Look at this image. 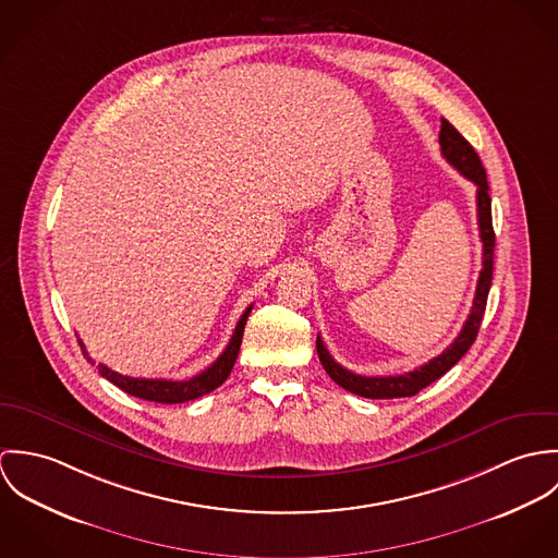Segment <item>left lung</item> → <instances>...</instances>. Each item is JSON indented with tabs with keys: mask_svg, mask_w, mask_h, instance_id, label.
<instances>
[{
	"mask_svg": "<svg viewBox=\"0 0 558 558\" xmlns=\"http://www.w3.org/2000/svg\"><path fill=\"white\" fill-rule=\"evenodd\" d=\"M440 153L449 160L462 175H466L471 182L477 184V221L478 236L483 242V268L478 272L477 292L473 301L471 316L464 322V328L460 330L458 339L438 356H434L429 363L421 365L418 369H412L401 376H361L345 367H341L330 352L326 350L322 337L316 339L319 363L326 369V374L345 391L367 399H393L410 398L416 396L427 385L436 383L442 374H447L473 345L477 339L478 326L485 314V303L492 286V270H494V228H492V199H489V186L485 178L483 162L478 159L475 148L458 133V129L442 120L440 126Z\"/></svg>",
	"mask_w": 558,
	"mask_h": 558,
	"instance_id": "obj_1",
	"label": "left lung"
}]
</instances>
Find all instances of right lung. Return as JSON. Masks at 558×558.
<instances>
[{
    "label": "right lung",
    "instance_id": "right-lung-1",
    "mask_svg": "<svg viewBox=\"0 0 558 558\" xmlns=\"http://www.w3.org/2000/svg\"><path fill=\"white\" fill-rule=\"evenodd\" d=\"M251 307H246V312L240 316L236 330L228 343V348L221 352V356L202 374L189 378V380H146V378H131V376H122L113 369H109L107 365L98 363V374L102 378H107L109 383H113L118 389H122L124 393L133 396V398L148 399V401H159V403H182V401H191V399L202 398L210 391H215L217 387H221L234 363L239 356L240 343H242V332H244V324L251 314ZM81 343V339H80ZM83 348V343H81ZM85 352V348H83ZM87 354V352H85ZM89 361V359H87Z\"/></svg>",
    "mask_w": 558,
    "mask_h": 558
}]
</instances>
